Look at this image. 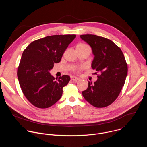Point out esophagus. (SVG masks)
<instances>
[{
    "mask_svg": "<svg viewBox=\"0 0 147 147\" xmlns=\"http://www.w3.org/2000/svg\"><path fill=\"white\" fill-rule=\"evenodd\" d=\"M71 80L72 81H73L74 82H76V81H77V80H79V78H77V77H75V76H71Z\"/></svg>",
    "mask_w": 147,
    "mask_h": 147,
    "instance_id": "34e87169",
    "label": "esophagus"
}]
</instances>
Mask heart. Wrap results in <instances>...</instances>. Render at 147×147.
Returning a JSON list of instances; mask_svg holds the SVG:
<instances>
[{
    "label": "heart",
    "instance_id": "b5f03b06",
    "mask_svg": "<svg viewBox=\"0 0 147 147\" xmlns=\"http://www.w3.org/2000/svg\"><path fill=\"white\" fill-rule=\"evenodd\" d=\"M77 46L81 47H88V48H90L89 46H88V45L86 44H78ZM81 68V67H74V68L73 69V70L74 71H78V70H80Z\"/></svg>",
    "mask_w": 147,
    "mask_h": 147
}]
</instances>
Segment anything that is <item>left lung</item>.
Segmentation results:
<instances>
[{
  "instance_id": "obj_1",
  "label": "left lung",
  "mask_w": 147,
  "mask_h": 147,
  "mask_svg": "<svg viewBox=\"0 0 147 147\" xmlns=\"http://www.w3.org/2000/svg\"><path fill=\"white\" fill-rule=\"evenodd\" d=\"M80 37L91 47L94 55L91 67L100 74L94 83L88 81L82 96L96 108L108 107L116 99L124 86L128 71L126 61L120 48L111 40L91 34Z\"/></svg>"
}]
</instances>
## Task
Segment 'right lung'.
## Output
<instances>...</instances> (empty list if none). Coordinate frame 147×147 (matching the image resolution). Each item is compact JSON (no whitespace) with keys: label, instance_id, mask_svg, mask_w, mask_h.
Instances as JSON below:
<instances>
[{"label":"right lung","instance_id":"add662e5","mask_svg":"<svg viewBox=\"0 0 147 147\" xmlns=\"http://www.w3.org/2000/svg\"><path fill=\"white\" fill-rule=\"evenodd\" d=\"M76 35H56L35 40L24 51L17 69L21 88L28 100L38 108H48L61 97L70 77L55 79L49 73L58 63Z\"/></svg>","mask_w":147,"mask_h":147}]
</instances>
